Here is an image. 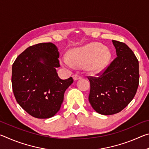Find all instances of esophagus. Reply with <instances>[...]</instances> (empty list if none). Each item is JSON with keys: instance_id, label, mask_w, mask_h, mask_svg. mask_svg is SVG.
<instances>
[{"instance_id": "34e87169", "label": "esophagus", "mask_w": 149, "mask_h": 149, "mask_svg": "<svg viewBox=\"0 0 149 149\" xmlns=\"http://www.w3.org/2000/svg\"><path fill=\"white\" fill-rule=\"evenodd\" d=\"M73 79H74V81H76L77 79H80L81 78V75H77V74H75L73 75Z\"/></svg>"}]
</instances>
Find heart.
I'll list each match as a JSON object with an SVG mask.
<instances>
[{
    "label": "heart",
    "instance_id": "1",
    "mask_svg": "<svg viewBox=\"0 0 149 149\" xmlns=\"http://www.w3.org/2000/svg\"><path fill=\"white\" fill-rule=\"evenodd\" d=\"M111 57L112 53L108 48L99 42H90L72 49L68 56L60 58V63L68 70H72L74 65H84V69L88 72L99 74L107 68Z\"/></svg>",
    "mask_w": 149,
    "mask_h": 149
}]
</instances>
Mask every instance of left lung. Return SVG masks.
Returning <instances> with one entry per match:
<instances>
[{"instance_id":"left-lung-1","label":"left lung","mask_w":149,"mask_h":149,"mask_svg":"<svg viewBox=\"0 0 149 149\" xmlns=\"http://www.w3.org/2000/svg\"><path fill=\"white\" fill-rule=\"evenodd\" d=\"M117 57L97 77H88L91 89L89 101L102 115L120 112L132 101L139 82V62L127 45L112 40Z\"/></svg>"}]
</instances>
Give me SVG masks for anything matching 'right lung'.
Segmentation results:
<instances>
[{
  "label": "right lung",
  "mask_w": 149,
  "mask_h": 149,
  "mask_svg": "<svg viewBox=\"0 0 149 149\" xmlns=\"http://www.w3.org/2000/svg\"><path fill=\"white\" fill-rule=\"evenodd\" d=\"M58 49L52 42H42L27 48L12 65V85L17 102L32 116L49 118L56 114L64 95L74 81L61 79Z\"/></svg>",
  "instance_id": "add662e5"
}]
</instances>
